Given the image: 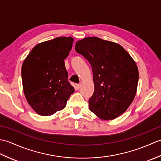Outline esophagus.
<instances>
[{
  "instance_id": "esophagus-1",
  "label": "esophagus",
  "mask_w": 161,
  "mask_h": 161,
  "mask_svg": "<svg viewBox=\"0 0 161 161\" xmlns=\"http://www.w3.org/2000/svg\"><path fill=\"white\" fill-rule=\"evenodd\" d=\"M80 87H81V85H80V84H77V85H76L77 89H80Z\"/></svg>"
}]
</instances>
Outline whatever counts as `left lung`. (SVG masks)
<instances>
[{
	"label": "left lung",
	"instance_id": "1",
	"mask_svg": "<svg viewBox=\"0 0 161 161\" xmlns=\"http://www.w3.org/2000/svg\"><path fill=\"white\" fill-rule=\"evenodd\" d=\"M75 50L93 70L95 91L88 101L90 111L104 120L124 114L136 96L139 77L131 55L119 44L98 37L78 41Z\"/></svg>",
	"mask_w": 161,
	"mask_h": 161
}]
</instances>
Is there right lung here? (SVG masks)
Instances as JSON below:
<instances>
[{
    "mask_svg": "<svg viewBox=\"0 0 161 161\" xmlns=\"http://www.w3.org/2000/svg\"><path fill=\"white\" fill-rule=\"evenodd\" d=\"M73 41L70 36H61L40 43L23 61L24 95L37 114L48 116L62 110L74 93V87L68 81L64 63Z\"/></svg>",
    "mask_w": 161,
    "mask_h": 161,
    "instance_id": "right-lung-1",
    "label": "right lung"
}]
</instances>
